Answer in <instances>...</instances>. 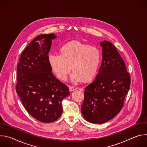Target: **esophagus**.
<instances>
[{"label": "esophagus", "mask_w": 147, "mask_h": 147, "mask_svg": "<svg viewBox=\"0 0 147 147\" xmlns=\"http://www.w3.org/2000/svg\"><path fill=\"white\" fill-rule=\"evenodd\" d=\"M69 88H70V91H74V90H76L77 89V87H75V86H70Z\"/></svg>", "instance_id": "1"}]
</instances>
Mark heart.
<instances>
[{
	"instance_id": "heart-1",
	"label": "heart",
	"mask_w": 147,
	"mask_h": 147,
	"mask_svg": "<svg viewBox=\"0 0 147 147\" xmlns=\"http://www.w3.org/2000/svg\"><path fill=\"white\" fill-rule=\"evenodd\" d=\"M101 58L97 48L78 41H71L60 48V55H50L49 60L53 71L60 80H66L71 67V80L77 82L82 80L86 82L96 73Z\"/></svg>"
}]
</instances>
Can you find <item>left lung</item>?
Returning <instances> with one entry per match:
<instances>
[{"instance_id": "obj_1", "label": "left lung", "mask_w": 147, "mask_h": 147, "mask_svg": "<svg viewBox=\"0 0 147 147\" xmlns=\"http://www.w3.org/2000/svg\"><path fill=\"white\" fill-rule=\"evenodd\" d=\"M102 61L95 80L84 88L81 108L84 119L102 124L115 117L124 106L130 87V75L115 46L109 41L101 42Z\"/></svg>"}]
</instances>
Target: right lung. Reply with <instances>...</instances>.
I'll return each mask as SVG.
<instances>
[{
  "label": "right lung",
  "instance_id": "1",
  "mask_svg": "<svg viewBox=\"0 0 147 147\" xmlns=\"http://www.w3.org/2000/svg\"><path fill=\"white\" fill-rule=\"evenodd\" d=\"M53 34H41L23 51L17 64L16 85L23 106L37 120L51 123L63 112L61 102L70 95L69 88L53 74L48 53Z\"/></svg>",
  "mask_w": 147,
  "mask_h": 147
}]
</instances>
